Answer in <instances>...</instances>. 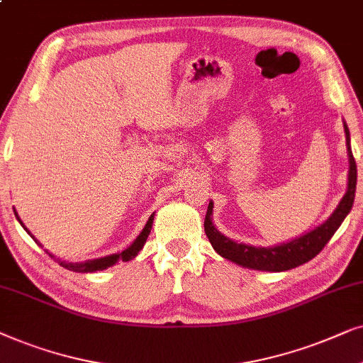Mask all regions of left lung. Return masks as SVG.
I'll list each match as a JSON object with an SVG mask.
<instances>
[{
	"label": "left lung",
	"mask_w": 363,
	"mask_h": 363,
	"mask_svg": "<svg viewBox=\"0 0 363 363\" xmlns=\"http://www.w3.org/2000/svg\"><path fill=\"white\" fill-rule=\"evenodd\" d=\"M344 131L347 141V154H349V182H347V192L342 197L339 206L332 212L330 217L320 225L311 232H306L301 238H296L289 242L272 245V247H255V245H247L242 242H235L224 234H220L216 229L212 222V209L214 202H209L206 212L204 230L207 239L212 244V247L220 257H224L230 262L242 265V267L254 269V270H265V272H282V270H291L294 267L308 262L315 257L320 250L325 247V244L332 239L335 230L339 229L342 222L354 206L355 199V187H357V164L352 154L350 147V133L344 121Z\"/></svg>",
	"instance_id": "1"
}]
</instances>
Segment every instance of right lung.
<instances>
[{
	"mask_svg": "<svg viewBox=\"0 0 363 363\" xmlns=\"http://www.w3.org/2000/svg\"><path fill=\"white\" fill-rule=\"evenodd\" d=\"M14 216H16V219L19 220V224H21L24 227V224L21 222V219H19L18 212L14 211ZM152 222H154V214H151V217H149V220L146 222V225H144V229L141 230V234L138 235L136 240L129 245L128 249H124L123 252H118V254H111V255H106V257H99V259H93V260H86V262H66V260H60L57 259V264L61 265V267H65L67 270H72V272H83V274H88V272H98V270H104L111 267V265H114L116 262H119V260H123V262H128V260H131L136 257V255L139 254V250H141L144 247V244H146L147 240V235L149 232H151L152 229ZM24 230L28 232V234L31 235V232L24 227ZM33 239H35V235H31ZM35 242L38 245H41V242L38 239H35ZM43 247V245H41ZM48 252V250H46ZM50 254V252H48ZM52 259H55V255L50 254Z\"/></svg>",
	"mask_w": 363,
	"mask_h": 363,
	"instance_id": "1",
	"label": "right lung"
}]
</instances>
